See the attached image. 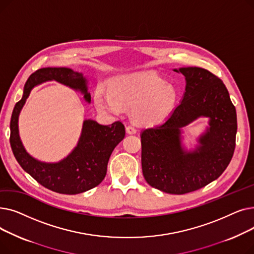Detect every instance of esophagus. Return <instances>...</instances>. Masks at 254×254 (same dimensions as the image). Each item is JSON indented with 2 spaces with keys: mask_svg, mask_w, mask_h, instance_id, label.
Segmentation results:
<instances>
[{
  "mask_svg": "<svg viewBox=\"0 0 254 254\" xmlns=\"http://www.w3.org/2000/svg\"><path fill=\"white\" fill-rule=\"evenodd\" d=\"M127 134L132 135V134H136L137 129H136V127L134 126H127Z\"/></svg>",
  "mask_w": 254,
  "mask_h": 254,
  "instance_id": "34e87169",
  "label": "esophagus"
}]
</instances>
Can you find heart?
<instances>
[{"mask_svg":"<svg viewBox=\"0 0 254 254\" xmlns=\"http://www.w3.org/2000/svg\"><path fill=\"white\" fill-rule=\"evenodd\" d=\"M178 98L177 88L153 74L134 73L114 78L110 90L98 87L95 104L102 113L118 114L123 105L131 107L132 117L140 125L153 126L174 109Z\"/></svg>","mask_w":254,"mask_h":254,"instance_id":"heart-1","label":"heart"}]
</instances>
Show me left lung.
Listing matches in <instances>:
<instances>
[{"mask_svg": "<svg viewBox=\"0 0 254 254\" xmlns=\"http://www.w3.org/2000/svg\"><path fill=\"white\" fill-rule=\"evenodd\" d=\"M185 77L182 101L163 123L141 132L142 171L147 183L167 193L183 194L217 179L229 166L236 146L237 113L229 91L206 69L174 70ZM198 117L209 127L188 152L181 143L182 127Z\"/></svg>", "mask_w": 254, "mask_h": 254, "instance_id": "8db88e82", "label": "left lung"}]
</instances>
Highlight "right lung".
<instances>
[{
    "label": "right lung",
    "instance_id": "right-lung-1",
    "mask_svg": "<svg viewBox=\"0 0 254 254\" xmlns=\"http://www.w3.org/2000/svg\"><path fill=\"white\" fill-rule=\"evenodd\" d=\"M58 81L80 91L90 103L87 80L82 73L69 68H42L26 80L23 95L13 109L10 122V144L20 167L44 188L64 194H77L96 188L105 178L110 155L123 141L126 129L123 123L109 126L96 120L83 122L81 136L73 151L59 163H44L34 158L24 149L18 132V116L31 90L45 81Z\"/></svg>",
    "mask_w": 254,
    "mask_h": 254
}]
</instances>
